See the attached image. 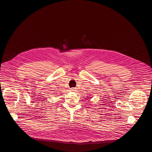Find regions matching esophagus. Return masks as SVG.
Listing matches in <instances>:
<instances>
[{"mask_svg":"<svg viewBox=\"0 0 152 152\" xmlns=\"http://www.w3.org/2000/svg\"><path fill=\"white\" fill-rule=\"evenodd\" d=\"M76 91V90H75V88H72V89H71V91Z\"/></svg>","mask_w":152,"mask_h":152,"instance_id":"obj_1","label":"esophagus"}]
</instances>
